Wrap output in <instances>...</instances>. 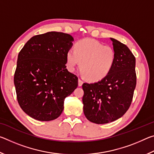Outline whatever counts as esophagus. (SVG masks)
I'll use <instances>...</instances> for the list:
<instances>
[{
	"mask_svg": "<svg viewBox=\"0 0 154 154\" xmlns=\"http://www.w3.org/2000/svg\"><path fill=\"white\" fill-rule=\"evenodd\" d=\"M83 80H82L79 78V86H82V85H83Z\"/></svg>",
	"mask_w": 154,
	"mask_h": 154,
	"instance_id": "esophagus-1",
	"label": "esophagus"
}]
</instances>
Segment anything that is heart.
I'll return each mask as SVG.
<instances>
[{
	"label": "heart",
	"instance_id": "1",
	"mask_svg": "<svg viewBox=\"0 0 154 154\" xmlns=\"http://www.w3.org/2000/svg\"><path fill=\"white\" fill-rule=\"evenodd\" d=\"M66 61L69 71H73L80 62L81 71L88 79L99 81L105 78L113 69L116 54L111 46L85 38L75 43V50L68 51Z\"/></svg>",
	"mask_w": 154,
	"mask_h": 154
}]
</instances>
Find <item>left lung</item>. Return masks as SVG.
<instances>
[{"label": "left lung", "instance_id": "1", "mask_svg": "<svg viewBox=\"0 0 154 154\" xmlns=\"http://www.w3.org/2000/svg\"><path fill=\"white\" fill-rule=\"evenodd\" d=\"M116 54L113 69L97 83H84L82 100L88 120L107 124L123 116L131 105L137 84L134 56L128 47L110 38Z\"/></svg>", "mask_w": 154, "mask_h": 154}]
</instances>
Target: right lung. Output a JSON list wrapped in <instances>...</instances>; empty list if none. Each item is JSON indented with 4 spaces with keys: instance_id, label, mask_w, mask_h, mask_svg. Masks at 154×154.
<instances>
[{
    "instance_id": "add662e5",
    "label": "right lung",
    "mask_w": 154,
    "mask_h": 154,
    "mask_svg": "<svg viewBox=\"0 0 154 154\" xmlns=\"http://www.w3.org/2000/svg\"><path fill=\"white\" fill-rule=\"evenodd\" d=\"M73 38L48 32L32 36L21 49L14 74L17 102L28 116L39 121L60 116L64 101L78 85V77L66 69Z\"/></svg>"
}]
</instances>
